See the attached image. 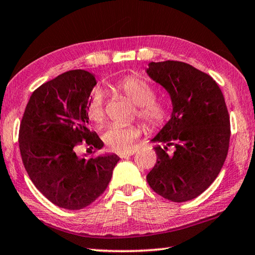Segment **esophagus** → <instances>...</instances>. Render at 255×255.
<instances>
[{"label": "esophagus", "mask_w": 255, "mask_h": 255, "mask_svg": "<svg viewBox=\"0 0 255 255\" xmlns=\"http://www.w3.org/2000/svg\"><path fill=\"white\" fill-rule=\"evenodd\" d=\"M136 150L135 149H130V150H127V152H123V153H118V156L120 158H126V157H129L131 156V155L135 154Z\"/></svg>", "instance_id": "34e87169"}]
</instances>
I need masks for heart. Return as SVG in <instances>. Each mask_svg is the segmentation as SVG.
<instances>
[{"label": "heart", "instance_id": "1", "mask_svg": "<svg viewBox=\"0 0 255 255\" xmlns=\"http://www.w3.org/2000/svg\"><path fill=\"white\" fill-rule=\"evenodd\" d=\"M115 93L126 97L137 106L136 115L150 130L163 128L171 117L170 107L163 99L155 97L154 86L144 79L136 75H126L110 85ZM86 117L96 126H101L105 122L103 96L99 90H94L86 105ZM143 129L139 125L119 126L111 125L103 135L107 147L117 153L127 152L131 144L141 135Z\"/></svg>", "mask_w": 255, "mask_h": 255}]
</instances>
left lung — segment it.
<instances>
[{
    "label": "left lung",
    "instance_id": "1",
    "mask_svg": "<svg viewBox=\"0 0 255 255\" xmlns=\"http://www.w3.org/2000/svg\"><path fill=\"white\" fill-rule=\"evenodd\" d=\"M147 74L170 93L173 112L158 135L149 187L174 202L201 195L221 172L231 137L225 99L210 75L178 60L149 63ZM173 145V154L168 147Z\"/></svg>",
    "mask_w": 255,
    "mask_h": 255
}]
</instances>
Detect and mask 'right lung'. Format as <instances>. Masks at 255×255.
Segmentation results:
<instances>
[{
  "mask_svg": "<svg viewBox=\"0 0 255 255\" xmlns=\"http://www.w3.org/2000/svg\"><path fill=\"white\" fill-rule=\"evenodd\" d=\"M97 84L84 70L63 73L34 90L25 107L19 129L21 157L29 178L50 202L79 210L91 205L109 184L119 157L115 154L90 158L76 149L103 147L90 130L86 105Z\"/></svg>",
  "mask_w": 255,
  "mask_h": 255,
  "instance_id": "1",
  "label": "right lung"
}]
</instances>
